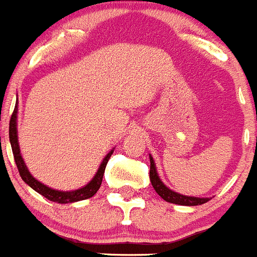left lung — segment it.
<instances>
[{
  "mask_svg": "<svg viewBox=\"0 0 257 257\" xmlns=\"http://www.w3.org/2000/svg\"><path fill=\"white\" fill-rule=\"evenodd\" d=\"M150 156V182L153 184L155 192L163 198L164 200H167L169 203L180 204V206H199L206 202H208L211 198H199V197H190V195L180 194V193L174 192L170 188L161 182L160 177H159L158 172H156V165L154 161L153 156Z\"/></svg>",
  "mask_w": 257,
  "mask_h": 257,
  "instance_id": "8db88e82",
  "label": "left lung"
}]
</instances>
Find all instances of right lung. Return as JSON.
Here are the masks:
<instances>
[{"instance_id": "add662e5", "label": "right lung", "mask_w": 257, "mask_h": 257, "mask_svg": "<svg viewBox=\"0 0 257 257\" xmlns=\"http://www.w3.org/2000/svg\"><path fill=\"white\" fill-rule=\"evenodd\" d=\"M17 103L15 106L14 113H12L11 119H10V143H11L12 153H14L15 163L17 165V169L20 173L21 178H23L24 182L29 185V187L33 188L35 192H38L39 194H41L43 197L48 198L51 202H57V203H74V202H79V200L88 199V198L93 197L97 193V190L99 189L102 184V178H103L104 169H106V165L108 163L109 158H111L112 153H113V149L107 154L106 156L102 160L101 165H99L98 170L94 174V177L92 178L88 184H85L84 187L79 188V189L75 190H57L53 189V188L48 187V185L43 184L41 182H39L38 179L31 175V173L29 172L28 167H26L25 161H24L23 155H21L20 151V145H19V136H17Z\"/></svg>"}]
</instances>
